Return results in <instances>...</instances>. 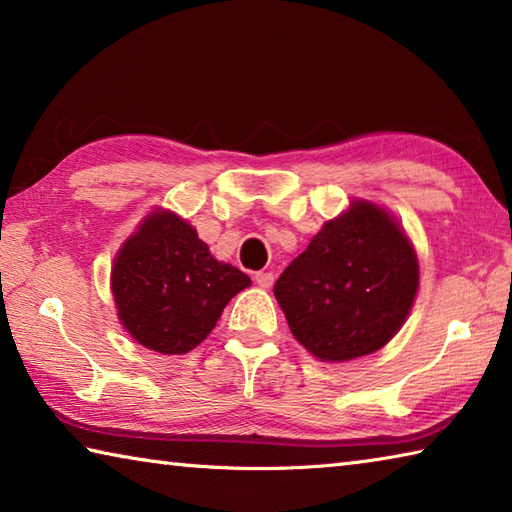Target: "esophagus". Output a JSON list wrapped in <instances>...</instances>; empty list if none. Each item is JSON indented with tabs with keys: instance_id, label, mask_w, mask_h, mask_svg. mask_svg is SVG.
<instances>
[{
	"instance_id": "esophagus-1",
	"label": "esophagus",
	"mask_w": 512,
	"mask_h": 512,
	"mask_svg": "<svg viewBox=\"0 0 512 512\" xmlns=\"http://www.w3.org/2000/svg\"><path fill=\"white\" fill-rule=\"evenodd\" d=\"M255 282L262 289H271L273 282H275V275L271 271H259V273H255Z\"/></svg>"
}]
</instances>
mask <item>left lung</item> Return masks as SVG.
Returning <instances> with one entry per match:
<instances>
[{
	"instance_id": "left-lung-1",
	"label": "left lung",
	"mask_w": 512,
	"mask_h": 512,
	"mask_svg": "<svg viewBox=\"0 0 512 512\" xmlns=\"http://www.w3.org/2000/svg\"><path fill=\"white\" fill-rule=\"evenodd\" d=\"M418 284V257L400 223L354 201L284 268L273 293L300 345L320 361H350L400 332Z\"/></svg>"
}]
</instances>
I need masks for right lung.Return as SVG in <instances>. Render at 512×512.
Listing matches in <instances>:
<instances>
[{"instance_id": "1", "label": "right lung", "mask_w": 512, "mask_h": 512, "mask_svg": "<svg viewBox=\"0 0 512 512\" xmlns=\"http://www.w3.org/2000/svg\"><path fill=\"white\" fill-rule=\"evenodd\" d=\"M110 280L121 325L160 354L194 350L250 287L244 271L216 262L192 225L167 210L151 212L124 241Z\"/></svg>"}]
</instances>
